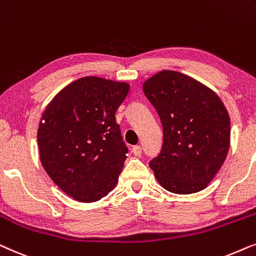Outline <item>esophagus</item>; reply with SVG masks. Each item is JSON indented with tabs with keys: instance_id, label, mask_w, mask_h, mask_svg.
Here are the masks:
<instances>
[{
	"instance_id": "1",
	"label": "esophagus",
	"mask_w": 256,
	"mask_h": 256,
	"mask_svg": "<svg viewBox=\"0 0 256 256\" xmlns=\"http://www.w3.org/2000/svg\"><path fill=\"white\" fill-rule=\"evenodd\" d=\"M132 152H134V156H139L142 154V146H139V145L134 146V148H132Z\"/></svg>"
}]
</instances>
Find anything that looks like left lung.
<instances>
[{
    "instance_id": "1",
    "label": "left lung",
    "mask_w": 256,
    "mask_h": 256,
    "mask_svg": "<svg viewBox=\"0 0 256 256\" xmlns=\"http://www.w3.org/2000/svg\"><path fill=\"white\" fill-rule=\"evenodd\" d=\"M164 130L160 154L150 162L158 182L176 194L206 188L226 159L230 120L219 96L194 78L162 70L142 84Z\"/></svg>"
}]
</instances>
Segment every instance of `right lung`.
Returning <instances> with one entry per match:
<instances>
[{
    "mask_svg": "<svg viewBox=\"0 0 256 256\" xmlns=\"http://www.w3.org/2000/svg\"><path fill=\"white\" fill-rule=\"evenodd\" d=\"M130 85L88 76L66 85L40 118V159L52 182L74 200L94 202L118 182L128 146L116 111Z\"/></svg>",
    "mask_w": 256,
    "mask_h": 256,
    "instance_id": "obj_1",
    "label": "right lung"
}]
</instances>
